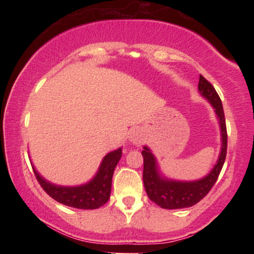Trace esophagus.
Listing matches in <instances>:
<instances>
[{
    "mask_svg": "<svg viewBox=\"0 0 254 254\" xmlns=\"http://www.w3.org/2000/svg\"><path fill=\"white\" fill-rule=\"evenodd\" d=\"M129 141L133 144H141L143 141V136H142V131L138 129H132L129 133Z\"/></svg>",
    "mask_w": 254,
    "mask_h": 254,
    "instance_id": "obj_1",
    "label": "esophagus"
}]
</instances>
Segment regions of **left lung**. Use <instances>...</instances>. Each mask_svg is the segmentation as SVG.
I'll return each instance as SVG.
<instances>
[{
	"label": "left lung",
	"instance_id": "1",
	"mask_svg": "<svg viewBox=\"0 0 254 254\" xmlns=\"http://www.w3.org/2000/svg\"><path fill=\"white\" fill-rule=\"evenodd\" d=\"M198 90L200 95L208 100L218 121L221 131V150L218 159L211 171L205 177L197 180H176L165 177L160 170L155 155L150 148L144 145L142 150L143 155V183L148 197L157 205L164 209L190 208L203 199L216 183L227 154V129L226 119L221 99L212 84L206 81L202 75L199 76Z\"/></svg>",
	"mask_w": 254,
	"mask_h": 254
}]
</instances>
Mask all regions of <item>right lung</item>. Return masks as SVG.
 Returning <instances> with one entry per match:
<instances>
[{
    "mask_svg": "<svg viewBox=\"0 0 254 254\" xmlns=\"http://www.w3.org/2000/svg\"><path fill=\"white\" fill-rule=\"evenodd\" d=\"M122 157V147L104 156L95 176L89 182L76 186H63L49 182L33 167L34 174L44 191L57 202L71 208L98 209L110 199L113 172Z\"/></svg>",
    "mask_w": 254,
    "mask_h": 254,
    "instance_id": "1",
    "label": "right lung"
}]
</instances>
